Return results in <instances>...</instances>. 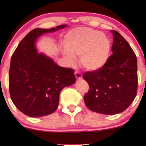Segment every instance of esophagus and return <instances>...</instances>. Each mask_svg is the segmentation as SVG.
Here are the masks:
<instances>
[{
  "label": "esophagus",
  "instance_id": "34e87169",
  "mask_svg": "<svg viewBox=\"0 0 146 146\" xmlns=\"http://www.w3.org/2000/svg\"><path fill=\"white\" fill-rule=\"evenodd\" d=\"M75 76H76V78L77 79H81L82 78V74L78 70H76L75 71Z\"/></svg>",
  "mask_w": 146,
  "mask_h": 146
}]
</instances>
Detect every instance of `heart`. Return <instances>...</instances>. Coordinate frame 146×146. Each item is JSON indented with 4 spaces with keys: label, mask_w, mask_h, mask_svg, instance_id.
<instances>
[{
    "label": "heart",
    "mask_w": 146,
    "mask_h": 146,
    "mask_svg": "<svg viewBox=\"0 0 146 146\" xmlns=\"http://www.w3.org/2000/svg\"><path fill=\"white\" fill-rule=\"evenodd\" d=\"M64 55L72 61L80 56V63L89 70L102 68L107 63L111 50V42L107 35L88 27L73 29L64 38Z\"/></svg>",
    "instance_id": "1"
}]
</instances>
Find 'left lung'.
I'll return each mask as SVG.
<instances>
[{"instance_id": "left-lung-1", "label": "left lung", "mask_w": 146, "mask_h": 146, "mask_svg": "<svg viewBox=\"0 0 146 146\" xmlns=\"http://www.w3.org/2000/svg\"><path fill=\"white\" fill-rule=\"evenodd\" d=\"M113 34V54L99 70L82 76L89 85L84 101L89 110L111 115L126 110L134 100L138 88L137 58L127 41L117 31Z\"/></svg>"}]
</instances>
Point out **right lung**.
<instances>
[{"instance_id": "1", "label": "right lung", "mask_w": 146, "mask_h": 146, "mask_svg": "<svg viewBox=\"0 0 146 146\" xmlns=\"http://www.w3.org/2000/svg\"><path fill=\"white\" fill-rule=\"evenodd\" d=\"M35 29L22 39L10 60L9 90L13 104L31 117L52 114L58 108L59 95L65 87L76 82L74 70L61 67L49 57L38 53L36 39L49 32L64 28Z\"/></svg>"}]
</instances>
